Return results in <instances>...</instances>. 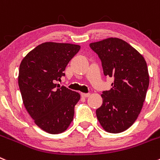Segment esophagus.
<instances>
[{"mask_svg": "<svg viewBox=\"0 0 160 160\" xmlns=\"http://www.w3.org/2000/svg\"><path fill=\"white\" fill-rule=\"evenodd\" d=\"M89 95H90L89 93H81V97H83V98H88Z\"/></svg>", "mask_w": 160, "mask_h": 160, "instance_id": "34e87169", "label": "esophagus"}]
</instances>
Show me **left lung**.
Wrapping results in <instances>:
<instances>
[{
	"label": "left lung",
	"instance_id": "8db88e82",
	"mask_svg": "<svg viewBox=\"0 0 160 160\" xmlns=\"http://www.w3.org/2000/svg\"><path fill=\"white\" fill-rule=\"evenodd\" d=\"M89 46L101 60L105 77L114 80L112 88L102 92L97 118L107 132H122L135 122L145 100L149 85L147 63L120 38H109Z\"/></svg>",
	"mask_w": 160,
	"mask_h": 160
}]
</instances>
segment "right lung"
Segmentation results:
<instances>
[{
  "instance_id": "1",
  "label": "right lung",
  "mask_w": 160,
  "mask_h": 160,
  "mask_svg": "<svg viewBox=\"0 0 160 160\" xmlns=\"http://www.w3.org/2000/svg\"><path fill=\"white\" fill-rule=\"evenodd\" d=\"M80 49L69 43H42L19 65L18 83L25 108L49 133L64 132L73 119L80 94L55 83L65 76L67 65Z\"/></svg>"
}]
</instances>
